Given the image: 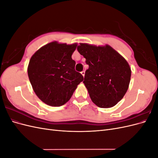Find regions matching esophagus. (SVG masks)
I'll use <instances>...</instances> for the list:
<instances>
[{
	"label": "esophagus",
	"mask_w": 158,
	"mask_h": 158,
	"mask_svg": "<svg viewBox=\"0 0 158 158\" xmlns=\"http://www.w3.org/2000/svg\"><path fill=\"white\" fill-rule=\"evenodd\" d=\"M81 74H82V76L84 77V75H85V71H82L81 72Z\"/></svg>",
	"instance_id": "obj_1"
}]
</instances>
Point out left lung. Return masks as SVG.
<instances>
[{"instance_id":"obj_1","label":"left lung","mask_w":158,"mask_h":158,"mask_svg":"<svg viewBox=\"0 0 158 158\" xmlns=\"http://www.w3.org/2000/svg\"><path fill=\"white\" fill-rule=\"evenodd\" d=\"M89 68L83 83L92 101L101 108L113 107L125 95L131 70L127 60L109 45L80 44L77 47Z\"/></svg>"}]
</instances>
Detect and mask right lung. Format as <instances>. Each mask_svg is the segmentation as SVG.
<instances>
[{"label": "right lung", "instance_id": "right-lung-1", "mask_svg": "<svg viewBox=\"0 0 158 158\" xmlns=\"http://www.w3.org/2000/svg\"><path fill=\"white\" fill-rule=\"evenodd\" d=\"M76 45L51 42L35 52L30 60L27 74L37 97L51 106L67 102L83 76L75 70L72 55Z\"/></svg>", "mask_w": 158, "mask_h": 158}]
</instances>
